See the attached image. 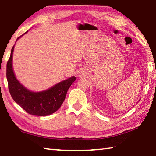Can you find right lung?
Returning a JSON list of instances; mask_svg holds the SVG:
<instances>
[{"instance_id":"1","label":"right lung","mask_w":156,"mask_h":156,"mask_svg":"<svg viewBox=\"0 0 156 156\" xmlns=\"http://www.w3.org/2000/svg\"><path fill=\"white\" fill-rule=\"evenodd\" d=\"M14 47V46L12 49L6 69L8 88L13 100L26 112L31 115L45 116L56 112L64 102L68 89L76 80V77L73 76L68 78L44 91L34 93L29 91L15 77L12 69Z\"/></svg>"}]
</instances>
